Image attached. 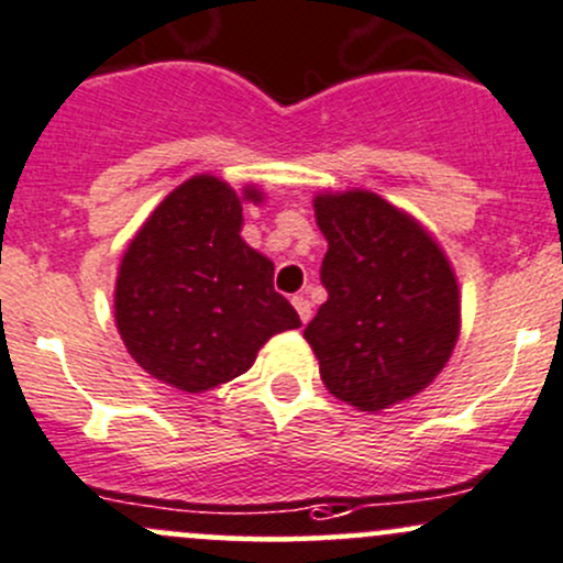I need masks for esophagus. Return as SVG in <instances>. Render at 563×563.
<instances>
[{
	"label": "esophagus",
	"instance_id": "34e87169",
	"mask_svg": "<svg viewBox=\"0 0 563 563\" xmlns=\"http://www.w3.org/2000/svg\"><path fill=\"white\" fill-rule=\"evenodd\" d=\"M291 305L297 307V312H299L301 323L310 321V316H312V305H310V301H307L305 297H294V299H291Z\"/></svg>",
	"mask_w": 563,
	"mask_h": 563
}]
</instances>
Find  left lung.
Masks as SVG:
<instances>
[{"label":"left lung","mask_w":563,"mask_h":563,"mask_svg":"<svg viewBox=\"0 0 563 563\" xmlns=\"http://www.w3.org/2000/svg\"><path fill=\"white\" fill-rule=\"evenodd\" d=\"M316 221L329 242V299L305 340L336 399L386 410L423 390L451 358L461 321L455 275L440 245L377 194H323Z\"/></svg>","instance_id":"obj_1"}]
</instances>
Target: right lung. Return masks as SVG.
<instances>
[{
	"instance_id": "right-lung-1",
	"label": "right lung",
	"mask_w": 563,
	"mask_h": 563,
	"mask_svg": "<svg viewBox=\"0 0 563 563\" xmlns=\"http://www.w3.org/2000/svg\"><path fill=\"white\" fill-rule=\"evenodd\" d=\"M258 202L262 194L245 188ZM240 197L197 175L153 210L123 253L115 323L132 358L169 386L202 394L251 369L272 334L301 327L272 286L275 266L240 236Z\"/></svg>"
}]
</instances>
